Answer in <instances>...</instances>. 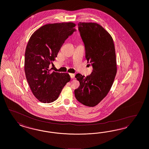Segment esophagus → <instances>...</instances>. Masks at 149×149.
I'll return each instance as SVG.
<instances>
[{
	"instance_id": "34e87169",
	"label": "esophagus",
	"mask_w": 149,
	"mask_h": 149,
	"mask_svg": "<svg viewBox=\"0 0 149 149\" xmlns=\"http://www.w3.org/2000/svg\"><path fill=\"white\" fill-rule=\"evenodd\" d=\"M69 75L70 76V77H71L72 79H74V77H75V74H72V73H70V74H69Z\"/></svg>"
}]
</instances>
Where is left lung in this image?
<instances>
[{
  "mask_svg": "<svg viewBox=\"0 0 149 149\" xmlns=\"http://www.w3.org/2000/svg\"><path fill=\"white\" fill-rule=\"evenodd\" d=\"M78 29L85 45L87 63L93 66L91 74L85 77L77 74L80 86L75 96L82 104L94 107L109 93L117 73V63L113 38L97 23L79 22Z\"/></svg>",
  "mask_w": 149,
  "mask_h": 149,
  "instance_id": "1",
  "label": "left lung"
}]
</instances>
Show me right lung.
<instances>
[{"instance_id":"right-lung-1","label":"right lung","mask_w":149,"mask_h":149,"mask_svg":"<svg viewBox=\"0 0 149 149\" xmlns=\"http://www.w3.org/2000/svg\"><path fill=\"white\" fill-rule=\"evenodd\" d=\"M73 22L46 24L31 36L25 54V72L33 95L40 102L58 98L70 77L68 73L51 72L49 67L65 41L76 31Z\"/></svg>"}]
</instances>
